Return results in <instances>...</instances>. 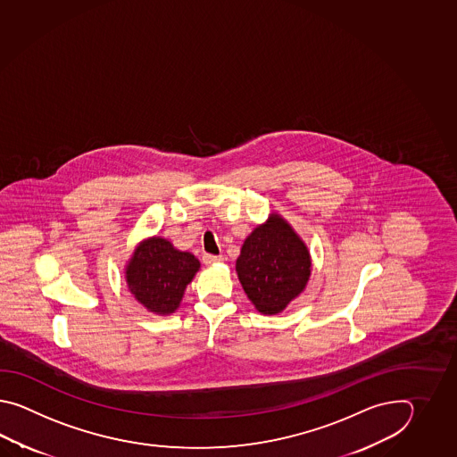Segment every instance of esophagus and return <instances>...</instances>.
I'll return each instance as SVG.
<instances>
[{
    "mask_svg": "<svg viewBox=\"0 0 457 457\" xmlns=\"http://www.w3.org/2000/svg\"><path fill=\"white\" fill-rule=\"evenodd\" d=\"M224 260V256H217V254H207L205 253L204 256H203V262H205V264H214V262H220Z\"/></svg>",
    "mask_w": 457,
    "mask_h": 457,
    "instance_id": "obj_1",
    "label": "esophagus"
}]
</instances>
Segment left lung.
Instances as JSON below:
<instances>
[{
  "label": "left lung",
  "mask_w": 457,
  "mask_h": 457,
  "mask_svg": "<svg viewBox=\"0 0 457 457\" xmlns=\"http://www.w3.org/2000/svg\"><path fill=\"white\" fill-rule=\"evenodd\" d=\"M237 272L253 305L274 315L303 291L311 276V256L289 224L271 215L243 243Z\"/></svg>",
  "instance_id": "1"
}]
</instances>
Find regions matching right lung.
<instances>
[{"label": "right lung", "mask_w": 457, "mask_h": 457, "mask_svg": "<svg viewBox=\"0 0 457 457\" xmlns=\"http://www.w3.org/2000/svg\"><path fill=\"white\" fill-rule=\"evenodd\" d=\"M199 270L195 254L175 250L165 238L142 243L127 266V284L150 312L171 313L183 299L186 286Z\"/></svg>", "instance_id": "obj_1"}]
</instances>
